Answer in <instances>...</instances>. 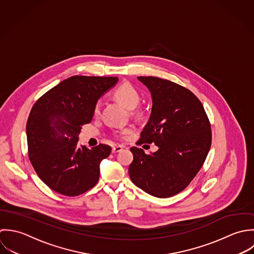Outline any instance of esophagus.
I'll list each match as a JSON object with an SVG mask.
<instances>
[{
  "mask_svg": "<svg viewBox=\"0 0 254 254\" xmlns=\"http://www.w3.org/2000/svg\"><path fill=\"white\" fill-rule=\"evenodd\" d=\"M123 146L122 145H117V146H115V147H113V149H112V153H118L121 152L122 150H123Z\"/></svg>",
  "mask_w": 254,
  "mask_h": 254,
  "instance_id": "esophagus-1",
  "label": "esophagus"
}]
</instances>
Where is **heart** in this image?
<instances>
[{
    "label": "heart",
    "mask_w": 254,
    "mask_h": 254,
    "mask_svg": "<svg viewBox=\"0 0 254 254\" xmlns=\"http://www.w3.org/2000/svg\"><path fill=\"white\" fill-rule=\"evenodd\" d=\"M113 95L118 101L124 104L128 109L134 108L140 100V96L137 90L128 82H125L119 85L113 91ZM93 113L94 115H98L100 113V102H97L94 105ZM128 132H129L128 129H124L123 131H121V134L123 136H126Z\"/></svg>",
    "instance_id": "obj_1"
}]
</instances>
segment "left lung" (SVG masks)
<instances>
[{
    "label": "left lung",
    "instance_id": "1",
    "mask_svg": "<svg viewBox=\"0 0 254 254\" xmlns=\"http://www.w3.org/2000/svg\"><path fill=\"white\" fill-rule=\"evenodd\" d=\"M152 95V111L137 145L155 143L156 152L130 148L131 182L155 197L183 191L194 179L211 147V125L202 103L188 88L155 76H138Z\"/></svg>",
    "mask_w": 254,
    "mask_h": 254
}]
</instances>
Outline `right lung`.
I'll list each match as a JSON object with an SVG mask.
<instances>
[{"instance_id": "1", "label": "right lung", "mask_w": 254, "mask_h": 254, "mask_svg": "<svg viewBox=\"0 0 254 254\" xmlns=\"http://www.w3.org/2000/svg\"><path fill=\"white\" fill-rule=\"evenodd\" d=\"M118 77L74 75L60 82L33 105L26 124L29 160L54 191L77 196L99 180L100 162L111 153L102 144L78 145L81 126L93 118V108Z\"/></svg>"}]
</instances>
